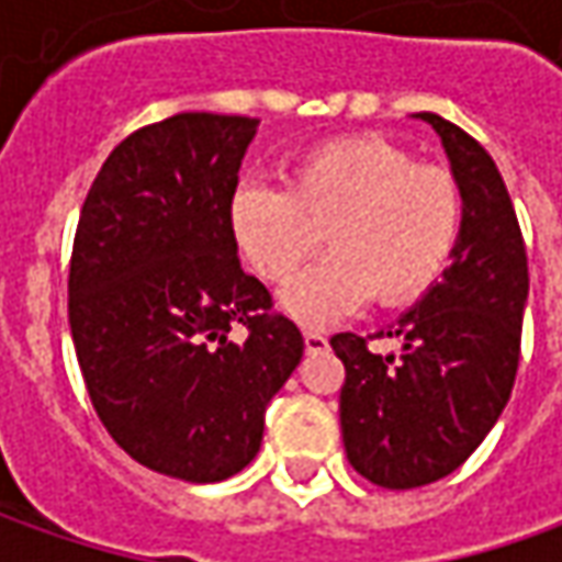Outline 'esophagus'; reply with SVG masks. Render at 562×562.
Here are the masks:
<instances>
[{"label":"esophagus","mask_w":562,"mask_h":562,"mask_svg":"<svg viewBox=\"0 0 562 562\" xmlns=\"http://www.w3.org/2000/svg\"><path fill=\"white\" fill-rule=\"evenodd\" d=\"M303 340H306V353H325L328 350V337L322 331H303Z\"/></svg>","instance_id":"obj_1"}]
</instances>
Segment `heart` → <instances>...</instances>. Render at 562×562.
<instances>
[{
  "label": "heart",
  "mask_w": 562,
  "mask_h": 562,
  "mask_svg": "<svg viewBox=\"0 0 562 562\" xmlns=\"http://www.w3.org/2000/svg\"><path fill=\"white\" fill-rule=\"evenodd\" d=\"M231 227L266 281H288L325 231L331 252L281 293L284 313L325 328L372 293L400 306L428 291L460 240L463 193L447 168L391 140L344 137L300 156L291 187H237Z\"/></svg>",
  "instance_id": "1"
}]
</instances>
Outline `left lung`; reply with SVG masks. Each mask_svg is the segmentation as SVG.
<instances>
[{"mask_svg": "<svg viewBox=\"0 0 562 562\" xmlns=\"http://www.w3.org/2000/svg\"><path fill=\"white\" fill-rule=\"evenodd\" d=\"M435 127L463 193V227L450 266L400 315L387 337L403 353L381 357L366 337L335 335L347 369L340 387V431L347 460L372 485L406 491L450 475L472 457L507 406L529 259L507 184L485 146L435 112Z\"/></svg>", "mask_w": 562, "mask_h": 562, "instance_id": "obj_1", "label": "left lung"}]
</instances>
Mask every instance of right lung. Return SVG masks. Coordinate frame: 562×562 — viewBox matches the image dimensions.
Segmentation results:
<instances>
[{"instance_id":"add662e5","label":"right lung","mask_w":562,"mask_h":562,"mask_svg":"<svg viewBox=\"0 0 562 562\" xmlns=\"http://www.w3.org/2000/svg\"><path fill=\"white\" fill-rule=\"evenodd\" d=\"M256 127L181 112L134 131L99 168L71 252L68 322L99 419L137 463L196 485L252 463L303 359L231 227Z\"/></svg>"}]
</instances>
